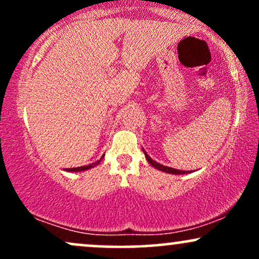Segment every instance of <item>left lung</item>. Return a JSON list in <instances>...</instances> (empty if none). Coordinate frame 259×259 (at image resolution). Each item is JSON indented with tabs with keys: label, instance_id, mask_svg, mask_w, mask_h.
Here are the masks:
<instances>
[{
	"label": "left lung",
	"instance_id": "1",
	"mask_svg": "<svg viewBox=\"0 0 259 259\" xmlns=\"http://www.w3.org/2000/svg\"><path fill=\"white\" fill-rule=\"evenodd\" d=\"M144 151V150H142ZM144 153H145V156H146V159L148 160V163H150L151 165H152V167H154L156 169H159V170H162V171H165V173H169V174H177V175H179V174H186V173H189V171H185V170H179V169H174V168H170V167H165V165H162V164H159V163H157L156 160H153L152 158H151L150 156H148V154L145 152L144 151Z\"/></svg>",
	"mask_w": 259,
	"mask_h": 259
}]
</instances>
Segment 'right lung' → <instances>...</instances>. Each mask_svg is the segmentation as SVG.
Returning a JSON list of instances; mask_svg holds the SVG:
<instances>
[{"instance_id": "obj_1", "label": "right lung", "mask_w": 259, "mask_h": 259, "mask_svg": "<svg viewBox=\"0 0 259 259\" xmlns=\"http://www.w3.org/2000/svg\"><path fill=\"white\" fill-rule=\"evenodd\" d=\"M102 159H103V156L101 157L99 160H96V162L91 163V164H89V165H84V167H78V168H67V169H65V170H67V171H82V170H88V169H91V168L96 167V165H99V163Z\"/></svg>"}]
</instances>
